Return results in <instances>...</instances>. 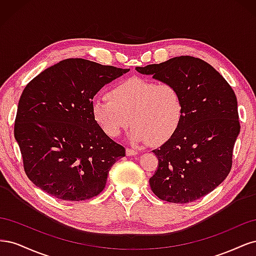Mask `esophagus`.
Here are the masks:
<instances>
[{
  "label": "esophagus",
  "mask_w": 256,
  "mask_h": 256,
  "mask_svg": "<svg viewBox=\"0 0 256 256\" xmlns=\"http://www.w3.org/2000/svg\"><path fill=\"white\" fill-rule=\"evenodd\" d=\"M138 150H134L132 148H127L126 150V154L127 156H136V154H138Z\"/></svg>",
  "instance_id": "34e87169"
}]
</instances>
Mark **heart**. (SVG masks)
Instances as JSON below:
<instances>
[{"label":"heart","instance_id":"1","mask_svg":"<svg viewBox=\"0 0 256 256\" xmlns=\"http://www.w3.org/2000/svg\"><path fill=\"white\" fill-rule=\"evenodd\" d=\"M108 98L92 102V115L110 138H118L131 122V141L157 145L168 141L182 120V92L173 83L132 76L116 84Z\"/></svg>","mask_w":256,"mask_h":256}]
</instances>
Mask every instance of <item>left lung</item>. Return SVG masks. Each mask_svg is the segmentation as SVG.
I'll list each match as a JSON object with an SVG mask.
<instances>
[{
	"instance_id": "left-lung-1",
	"label": "left lung",
	"mask_w": 256,
	"mask_h": 256,
	"mask_svg": "<svg viewBox=\"0 0 256 256\" xmlns=\"http://www.w3.org/2000/svg\"><path fill=\"white\" fill-rule=\"evenodd\" d=\"M136 69L176 85L184 102L180 127L152 150L159 164L150 178L152 192L160 200L176 204L208 194L232 168L240 131L234 90L212 65L193 56H177Z\"/></svg>"
}]
</instances>
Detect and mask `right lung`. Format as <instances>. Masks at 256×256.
<instances>
[{
	"instance_id": "right-lung-1",
	"label": "right lung",
	"mask_w": 256,
	"mask_h": 256,
	"mask_svg": "<svg viewBox=\"0 0 256 256\" xmlns=\"http://www.w3.org/2000/svg\"><path fill=\"white\" fill-rule=\"evenodd\" d=\"M129 72L84 58H67L40 72L23 90L14 138L26 176L36 187L63 200L98 196L125 148L100 129L92 98Z\"/></svg>"
}]
</instances>
